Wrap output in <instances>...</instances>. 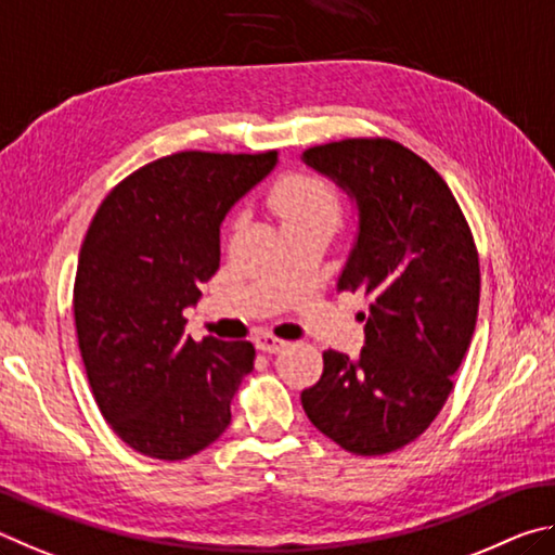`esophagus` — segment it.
I'll use <instances>...</instances> for the list:
<instances>
[{
    "instance_id": "obj_1",
    "label": "esophagus",
    "mask_w": 555,
    "mask_h": 555,
    "mask_svg": "<svg viewBox=\"0 0 555 555\" xmlns=\"http://www.w3.org/2000/svg\"><path fill=\"white\" fill-rule=\"evenodd\" d=\"M283 346H285L283 338H278V336H272V334L256 336V348H258V351H262V353H278Z\"/></svg>"
}]
</instances>
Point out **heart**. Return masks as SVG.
I'll return each mask as SVG.
<instances>
[{
  "mask_svg": "<svg viewBox=\"0 0 555 555\" xmlns=\"http://www.w3.org/2000/svg\"><path fill=\"white\" fill-rule=\"evenodd\" d=\"M270 207L285 229L307 227V223L336 227L344 214V199L328 180L312 172H297L272 188Z\"/></svg>",
  "mask_w": 555,
  "mask_h": 555,
  "instance_id": "b5f03b06",
  "label": "heart"
}]
</instances>
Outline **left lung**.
I'll return each instance as SVG.
<instances>
[{
	"label": "left lung",
	"mask_w": 555,
	"mask_h": 555,
	"mask_svg": "<svg viewBox=\"0 0 555 555\" xmlns=\"http://www.w3.org/2000/svg\"><path fill=\"white\" fill-rule=\"evenodd\" d=\"M302 158L356 199L338 289L367 299L361 356L324 351L302 406L341 449L392 453L429 429L453 390L478 319V248L449 184L402 143L346 139Z\"/></svg>",
	"instance_id": "1"
}]
</instances>
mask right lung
Wrapping results in <instances>:
<instances>
[{"label": "right lung", "instance_id": "1", "mask_svg": "<svg viewBox=\"0 0 555 555\" xmlns=\"http://www.w3.org/2000/svg\"><path fill=\"white\" fill-rule=\"evenodd\" d=\"M278 151H182L106 194L77 260L73 312L96 406L133 451L182 461L227 431L250 341L184 338L182 309L219 270V227Z\"/></svg>", "mask_w": 555, "mask_h": 555}]
</instances>
